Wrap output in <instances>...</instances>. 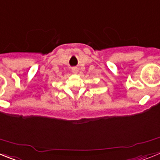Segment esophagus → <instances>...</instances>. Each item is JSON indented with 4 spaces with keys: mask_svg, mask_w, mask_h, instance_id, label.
<instances>
[{
    "mask_svg": "<svg viewBox=\"0 0 160 160\" xmlns=\"http://www.w3.org/2000/svg\"><path fill=\"white\" fill-rule=\"evenodd\" d=\"M78 71V70L77 67H73V68H72V72H73V73H77Z\"/></svg>",
    "mask_w": 160,
    "mask_h": 160,
    "instance_id": "esophagus-1",
    "label": "esophagus"
}]
</instances>
